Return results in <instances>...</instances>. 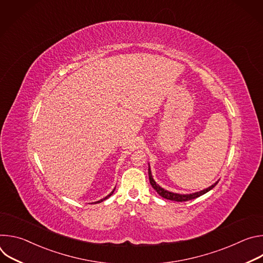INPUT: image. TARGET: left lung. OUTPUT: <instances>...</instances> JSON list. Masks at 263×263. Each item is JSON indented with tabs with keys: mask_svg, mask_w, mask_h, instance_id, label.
Segmentation results:
<instances>
[{
	"mask_svg": "<svg viewBox=\"0 0 263 263\" xmlns=\"http://www.w3.org/2000/svg\"><path fill=\"white\" fill-rule=\"evenodd\" d=\"M148 179H149V183H151L153 189L157 192V194L159 196H161L162 198L166 199V200H171V201H175V202H185V201H190V200H193V199H196V198H199L203 195H205L206 193H208L209 191H211L213 187L218 183V181H216L215 183H213L211 186L207 187V189L203 190V191H200V192H197V193H193V194H186V195H182V194H177V193H172V192H168L164 189H162L161 186H159L153 176H152V172H151V167H149V164H148Z\"/></svg>",
	"mask_w": 263,
	"mask_h": 263,
	"instance_id": "1",
	"label": "left lung"
}]
</instances>
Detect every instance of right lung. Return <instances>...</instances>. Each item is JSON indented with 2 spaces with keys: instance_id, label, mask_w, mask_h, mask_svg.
Returning <instances> with one entry per match:
<instances>
[{
  "instance_id": "add662e5",
  "label": "right lung",
  "mask_w": 263,
  "mask_h": 263,
  "mask_svg": "<svg viewBox=\"0 0 263 263\" xmlns=\"http://www.w3.org/2000/svg\"><path fill=\"white\" fill-rule=\"evenodd\" d=\"M115 190H116V189H115ZM115 190H114V191H112V192H111V193H110V194H109L108 196H106L105 198H103V199H101V200H99V201H97V202H93V204H98V203H101V202H103L104 200L108 199V198H109V197H110V196H111L112 194H114V193H115ZM91 204H92V203H91Z\"/></svg>"
}]
</instances>
